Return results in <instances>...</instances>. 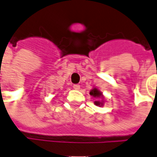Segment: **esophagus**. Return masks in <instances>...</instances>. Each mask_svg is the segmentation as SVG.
Wrapping results in <instances>:
<instances>
[{"label": "esophagus", "instance_id": "34e87169", "mask_svg": "<svg viewBox=\"0 0 157 157\" xmlns=\"http://www.w3.org/2000/svg\"><path fill=\"white\" fill-rule=\"evenodd\" d=\"M73 88L75 90H79L80 89V85H78V84H75V85H73Z\"/></svg>", "mask_w": 157, "mask_h": 157}]
</instances>
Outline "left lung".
Returning a JSON list of instances; mask_svg holds the SVG:
<instances>
[{
	"label": "left lung",
	"instance_id": "1",
	"mask_svg": "<svg viewBox=\"0 0 157 157\" xmlns=\"http://www.w3.org/2000/svg\"><path fill=\"white\" fill-rule=\"evenodd\" d=\"M90 95H92V96H94V97L102 98V94L97 89V88H94L93 90H91V92H90ZM95 105H103V103L100 101H95Z\"/></svg>",
	"mask_w": 157,
	"mask_h": 157
}]
</instances>
